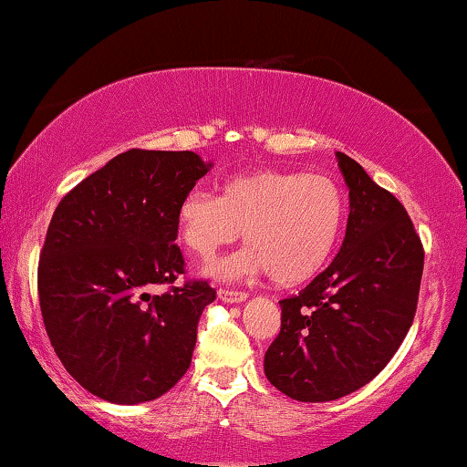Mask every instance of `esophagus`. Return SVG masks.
Here are the masks:
<instances>
[{"label": "esophagus", "instance_id": "1", "mask_svg": "<svg viewBox=\"0 0 467 467\" xmlns=\"http://www.w3.org/2000/svg\"><path fill=\"white\" fill-rule=\"evenodd\" d=\"M218 298L224 300V303H243V300H247V292H244V290L220 288L218 290Z\"/></svg>", "mask_w": 467, "mask_h": 467}]
</instances>
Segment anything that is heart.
Wrapping results in <instances>:
<instances>
[{
    "label": "heart",
    "instance_id": "heart-1",
    "mask_svg": "<svg viewBox=\"0 0 467 467\" xmlns=\"http://www.w3.org/2000/svg\"><path fill=\"white\" fill-rule=\"evenodd\" d=\"M344 193L321 172L259 169L226 179L220 197L193 189L177 208L179 239L208 262L244 227L243 249L210 267L220 280L270 274L296 284L319 270L342 231Z\"/></svg>",
    "mask_w": 467,
    "mask_h": 467
}]
</instances>
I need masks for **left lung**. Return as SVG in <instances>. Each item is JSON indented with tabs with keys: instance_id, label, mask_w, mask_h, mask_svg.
Instances as JSON below:
<instances>
[{
	"instance_id": "left-lung-1",
	"label": "left lung",
	"mask_w": 467,
	"mask_h": 467,
	"mask_svg": "<svg viewBox=\"0 0 467 467\" xmlns=\"http://www.w3.org/2000/svg\"><path fill=\"white\" fill-rule=\"evenodd\" d=\"M350 187L339 253L295 296L265 352V377L298 401H331L385 368L412 326L424 249L398 197L337 152Z\"/></svg>"
}]
</instances>
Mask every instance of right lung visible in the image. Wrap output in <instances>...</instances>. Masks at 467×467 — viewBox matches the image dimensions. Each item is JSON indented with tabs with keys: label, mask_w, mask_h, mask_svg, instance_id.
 <instances>
[{
	"label": "right lung",
	"mask_w": 467,
	"mask_h": 467,
	"mask_svg": "<svg viewBox=\"0 0 467 467\" xmlns=\"http://www.w3.org/2000/svg\"><path fill=\"white\" fill-rule=\"evenodd\" d=\"M195 152L133 148L59 202L38 259L47 336L84 389L113 404L161 398L187 373L216 290L175 280L177 208L210 171ZM154 285H169L150 297Z\"/></svg>",
	"instance_id": "1"
}]
</instances>
